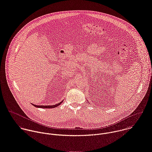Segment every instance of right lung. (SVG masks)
I'll list each match as a JSON object with an SVG mask.
<instances>
[{
	"label": "right lung",
	"mask_w": 152,
	"mask_h": 152,
	"mask_svg": "<svg viewBox=\"0 0 152 152\" xmlns=\"http://www.w3.org/2000/svg\"><path fill=\"white\" fill-rule=\"evenodd\" d=\"M62 102H60V103H58L57 104H55V105H52V106H37V105H35V104H32V105H33L34 107H38V108H45V109H51V108H55L57 106H58L59 105H60L61 104Z\"/></svg>",
	"instance_id": "1"
}]
</instances>
